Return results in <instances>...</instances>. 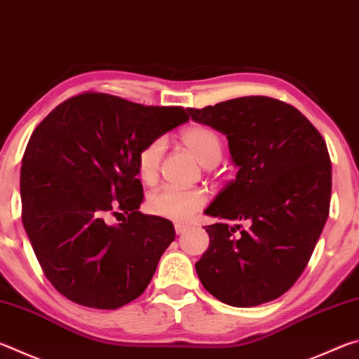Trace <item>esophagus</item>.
I'll list each match as a JSON object with an SVG mask.
<instances>
[{"instance_id": "34e87169", "label": "esophagus", "mask_w": 359, "mask_h": 359, "mask_svg": "<svg viewBox=\"0 0 359 359\" xmlns=\"http://www.w3.org/2000/svg\"><path fill=\"white\" fill-rule=\"evenodd\" d=\"M174 229H175V234H184L185 231L188 229V226H187V224H184V223H175L174 224Z\"/></svg>"}]
</instances>
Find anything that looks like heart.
<instances>
[{"mask_svg":"<svg viewBox=\"0 0 359 359\" xmlns=\"http://www.w3.org/2000/svg\"><path fill=\"white\" fill-rule=\"evenodd\" d=\"M180 141L196 156L203 166H214L220 161L223 147L222 139L208 126L193 125L180 133ZM165 141L151 139L139 149L136 155V171L144 184H155L160 174ZM208 203V194L201 188L165 187L149 194L145 208L151 215L174 222H187Z\"/></svg>","mask_w":359,"mask_h":359,"instance_id":"obj_1","label":"heart"}]
</instances>
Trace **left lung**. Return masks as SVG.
<instances>
[{"instance_id":"8db88e82","label":"left lung","mask_w":359,"mask_h":359,"mask_svg":"<svg viewBox=\"0 0 359 359\" xmlns=\"http://www.w3.org/2000/svg\"><path fill=\"white\" fill-rule=\"evenodd\" d=\"M188 114L226 136L238 166L236 179L204 210L218 223L205 226L209 248L194 264L199 280L234 307L277 299L306 269L330 214L326 142L296 107L267 96Z\"/></svg>"}]
</instances>
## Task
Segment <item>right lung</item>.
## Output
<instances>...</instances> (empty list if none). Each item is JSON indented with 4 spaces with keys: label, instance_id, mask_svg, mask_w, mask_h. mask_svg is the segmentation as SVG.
I'll return each instance as SVG.
<instances>
[{
    "label": "right lung",
    "instance_id": "1",
    "mask_svg": "<svg viewBox=\"0 0 359 359\" xmlns=\"http://www.w3.org/2000/svg\"><path fill=\"white\" fill-rule=\"evenodd\" d=\"M185 121L184 107L85 92L33 131L20 169L22 222L58 293L102 311L144 293L175 231L166 218L137 210L144 193L136 155ZM111 215L122 223L109 225Z\"/></svg>",
    "mask_w": 359,
    "mask_h": 359
}]
</instances>
